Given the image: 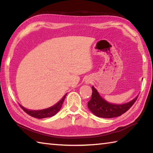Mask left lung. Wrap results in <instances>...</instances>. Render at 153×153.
Instances as JSON below:
<instances>
[{
	"label": "left lung",
	"instance_id": "1",
	"mask_svg": "<svg viewBox=\"0 0 153 153\" xmlns=\"http://www.w3.org/2000/svg\"><path fill=\"white\" fill-rule=\"evenodd\" d=\"M92 97L88 102V107L89 109L96 116L102 118H113L119 117L126 113L131 107L136 102L138 97H136L131 101L122 105H115L106 101L100 97L94 87H92Z\"/></svg>",
	"mask_w": 153,
	"mask_h": 153
}]
</instances>
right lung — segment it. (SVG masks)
Instances as JSON below:
<instances>
[{
  "label": "right lung",
  "mask_w": 153,
  "mask_h": 153,
  "mask_svg": "<svg viewBox=\"0 0 153 153\" xmlns=\"http://www.w3.org/2000/svg\"><path fill=\"white\" fill-rule=\"evenodd\" d=\"M67 94L64 96L63 98L60 100V101L58 102L56 105H55L53 107H49L48 108H46V109L43 110H38V111H33V110H28L27 108H24L22 107V105H20V107L24 110L25 113H27L28 115L32 116L33 117L38 118V119H42V118H46L49 117H52V116H54L55 114L57 113L59 110L61 109L62 107V105H63V102L65 100V98Z\"/></svg>",
  "instance_id": "obj_1"
}]
</instances>
